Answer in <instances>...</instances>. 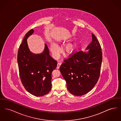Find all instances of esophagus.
I'll use <instances>...</instances> for the list:
<instances>
[{"instance_id":"esophagus-1","label":"esophagus","mask_w":121,"mask_h":121,"mask_svg":"<svg viewBox=\"0 0 121 121\" xmlns=\"http://www.w3.org/2000/svg\"><path fill=\"white\" fill-rule=\"evenodd\" d=\"M61 64V63H58V64H57V69H58L59 68Z\"/></svg>"}]
</instances>
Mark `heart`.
<instances>
[{
  "label": "heart",
  "instance_id": "heart-1",
  "mask_svg": "<svg viewBox=\"0 0 121 121\" xmlns=\"http://www.w3.org/2000/svg\"><path fill=\"white\" fill-rule=\"evenodd\" d=\"M76 48L77 44L76 43H69L64 46L63 50L65 54L69 55L73 53L76 51ZM50 50L53 55L56 57H58L60 52L59 47L56 44L54 43H52L50 45Z\"/></svg>",
  "mask_w": 121,
  "mask_h": 121
}]
</instances>
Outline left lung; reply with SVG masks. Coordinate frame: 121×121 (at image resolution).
<instances>
[{"mask_svg":"<svg viewBox=\"0 0 121 121\" xmlns=\"http://www.w3.org/2000/svg\"><path fill=\"white\" fill-rule=\"evenodd\" d=\"M86 47L88 52H76L64 60L59 69L69 92L82 96L90 91L98 82L102 62V52L96 36Z\"/></svg>","mask_w":121,"mask_h":121,"instance_id":"1","label":"left lung"}]
</instances>
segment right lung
<instances>
[{"instance_id":"add662e5","label":"right lung","mask_w":121,"mask_h":121,"mask_svg":"<svg viewBox=\"0 0 121 121\" xmlns=\"http://www.w3.org/2000/svg\"><path fill=\"white\" fill-rule=\"evenodd\" d=\"M34 32L32 29L25 35L18 50L17 63L20 79L25 89L34 96L41 97L51 89L52 73L57 68V62L49 55L46 44L41 53L30 52L27 39Z\"/></svg>"}]
</instances>
